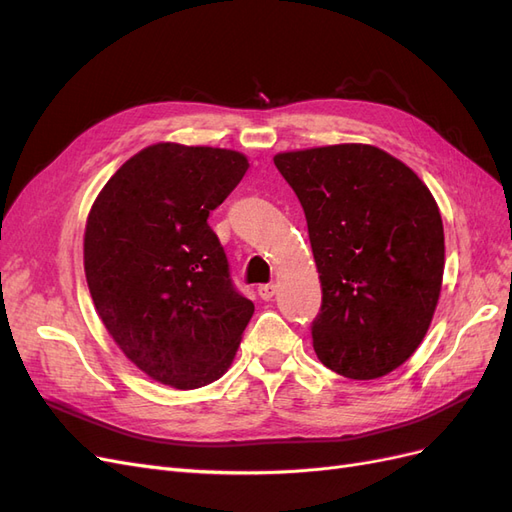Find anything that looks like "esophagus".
I'll return each instance as SVG.
<instances>
[{
	"instance_id": "esophagus-1",
	"label": "esophagus",
	"mask_w": 512,
	"mask_h": 512,
	"mask_svg": "<svg viewBox=\"0 0 512 512\" xmlns=\"http://www.w3.org/2000/svg\"><path fill=\"white\" fill-rule=\"evenodd\" d=\"M258 294L262 301H271L275 297V284H260Z\"/></svg>"
}]
</instances>
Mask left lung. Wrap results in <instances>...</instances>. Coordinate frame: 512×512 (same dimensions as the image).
Listing matches in <instances>:
<instances>
[{"label": "left lung", "mask_w": 512, "mask_h": 512, "mask_svg": "<svg viewBox=\"0 0 512 512\" xmlns=\"http://www.w3.org/2000/svg\"><path fill=\"white\" fill-rule=\"evenodd\" d=\"M273 162L305 211L320 273L318 359L352 380L389 374L423 342L438 305L436 200L404 162L371 145L288 151Z\"/></svg>", "instance_id": "8db88e82"}]
</instances>
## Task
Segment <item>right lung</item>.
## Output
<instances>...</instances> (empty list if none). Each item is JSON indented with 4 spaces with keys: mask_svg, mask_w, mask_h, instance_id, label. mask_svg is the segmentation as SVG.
<instances>
[{
    "mask_svg": "<svg viewBox=\"0 0 512 512\" xmlns=\"http://www.w3.org/2000/svg\"><path fill=\"white\" fill-rule=\"evenodd\" d=\"M247 166L230 149L158 143L123 164L89 211L85 275L104 327L175 389L222 378L254 314L207 222Z\"/></svg>",
    "mask_w": 512,
    "mask_h": 512,
    "instance_id": "right-lung-1",
    "label": "right lung"
}]
</instances>
